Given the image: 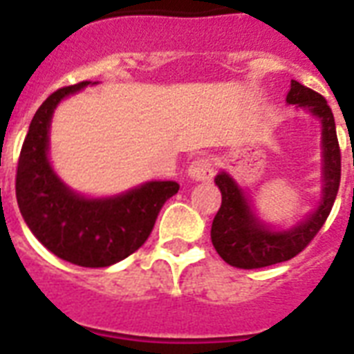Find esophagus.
<instances>
[{
	"label": "esophagus",
	"mask_w": 354,
	"mask_h": 354,
	"mask_svg": "<svg viewBox=\"0 0 354 354\" xmlns=\"http://www.w3.org/2000/svg\"><path fill=\"white\" fill-rule=\"evenodd\" d=\"M189 176L196 182H209L215 176V163L209 158H196L189 165Z\"/></svg>",
	"instance_id": "esophagus-1"
}]
</instances>
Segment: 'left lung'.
<instances>
[{"label": "left lung", "instance_id": "left-lung-1", "mask_svg": "<svg viewBox=\"0 0 354 354\" xmlns=\"http://www.w3.org/2000/svg\"><path fill=\"white\" fill-rule=\"evenodd\" d=\"M288 104L307 108L322 121L324 145V196L318 209L307 221L288 232H274L253 215L242 189L226 172L216 174L215 183L222 193V205L211 226V241L216 253L235 268L253 270L285 263L308 246L327 221L335 204L342 176V154L336 138L335 115L318 91L292 80L286 95Z\"/></svg>", "mask_w": 354, "mask_h": 354}]
</instances>
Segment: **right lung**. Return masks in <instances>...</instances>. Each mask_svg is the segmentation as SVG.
Masks as SVG:
<instances>
[{"mask_svg": "<svg viewBox=\"0 0 354 354\" xmlns=\"http://www.w3.org/2000/svg\"><path fill=\"white\" fill-rule=\"evenodd\" d=\"M90 82L47 97L30 121L16 171V200L32 235L68 263L86 268L115 264L145 244L176 182H149L113 198H84L66 187L49 165V124L64 97Z\"/></svg>", "mask_w": 354, "mask_h": 354, "instance_id": "add662e5", "label": "right lung"}]
</instances>
